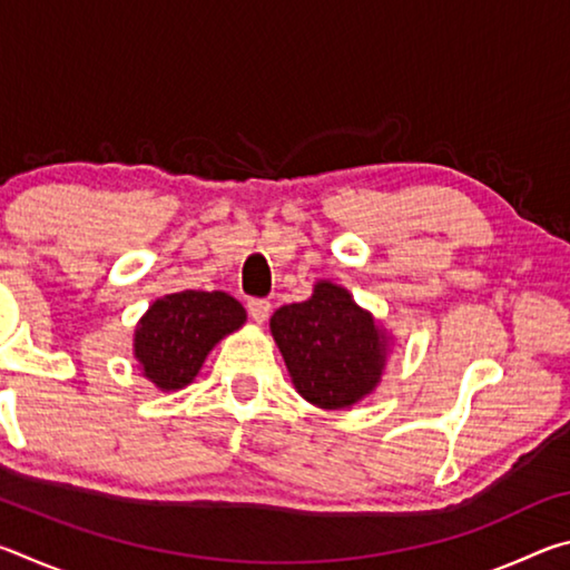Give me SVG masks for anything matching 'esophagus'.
<instances>
[{
    "instance_id": "obj_1",
    "label": "esophagus",
    "mask_w": 570,
    "mask_h": 570,
    "mask_svg": "<svg viewBox=\"0 0 570 570\" xmlns=\"http://www.w3.org/2000/svg\"><path fill=\"white\" fill-rule=\"evenodd\" d=\"M246 308H248V316L256 324H264L268 320V314H272V304H268L266 298H248Z\"/></svg>"
}]
</instances>
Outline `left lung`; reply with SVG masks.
<instances>
[{"instance_id":"8db88e82","label":"left lung","mask_w":570,"mask_h":570,"mask_svg":"<svg viewBox=\"0 0 570 570\" xmlns=\"http://www.w3.org/2000/svg\"><path fill=\"white\" fill-rule=\"evenodd\" d=\"M272 334L296 392L322 410H344L366 397L390 354L387 332L332 282H316L302 304L276 308Z\"/></svg>"}]
</instances>
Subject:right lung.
<instances>
[{"mask_svg": "<svg viewBox=\"0 0 570 570\" xmlns=\"http://www.w3.org/2000/svg\"><path fill=\"white\" fill-rule=\"evenodd\" d=\"M246 322V308L226 292H178L153 302L135 330L132 352L158 390L196 380L208 352Z\"/></svg>", "mask_w": 570, "mask_h": 570, "instance_id": "obj_1", "label": "right lung"}]
</instances>
